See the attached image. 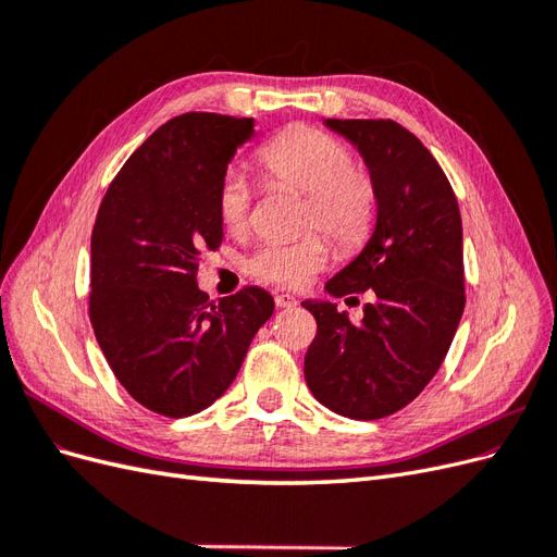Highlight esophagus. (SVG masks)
<instances>
[{"label": "esophagus", "instance_id": "obj_1", "mask_svg": "<svg viewBox=\"0 0 557 557\" xmlns=\"http://www.w3.org/2000/svg\"><path fill=\"white\" fill-rule=\"evenodd\" d=\"M274 301H276L278 309H293V307H297V297H293V295H276Z\"/></svg>", "mask_w": 557, "mask_h": 557}]
</instances>
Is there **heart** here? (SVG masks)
I'll return each mask as SVG.
<instances>
[{"mask_svg":"<svg viewBox=\"0 0 557 557\" xmlns=\"http://www.w3.org/2000/svg\"><path fill=\"white\" fill-rule=\"evenodd\" d=\"M260 164L269 178L290 183L307 193L305 227H320L332 234L336 244H360L374 218V185L367 174L352 170L350 150L330 134L313 127H293L267 141ZM250 183L232 166L221 178L215 211L230 232H244L250 223ZM327 264V244L320 237L297 242H269L246 262V269L267 283L283 288H299Z\"/></svg>","mask_w":557,"mask_h":557,"instance_id":"obj_1","label":"heart"}]
</instances>
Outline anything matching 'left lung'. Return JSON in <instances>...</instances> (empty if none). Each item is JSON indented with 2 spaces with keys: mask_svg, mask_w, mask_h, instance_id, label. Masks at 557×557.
<instances>
[{
  "mask_svg": "<svg viewBox=\"0 0 557 557\" xmlns=\"http://www.w3.org/2000/svg\"><path fill=\"white\" fill-rule=\"evenodd\" d=\"M323 125L356 146L376 195L372 237L325 290L376 299L360 323L334 301H301L318 323L305 376L330 411L376 420L423 393L450 348L465 311L462 221L442 166L409 129L336 117Z\"/></svg>",
  "mask_w": 557,
  "mask_h": 557,
  "instance_id": "left-lung-1",
  "label": "left lung"
}]
</instances>
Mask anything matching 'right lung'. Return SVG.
I'll return each instance as SVG.
<instances>
[{"mask_svg": "<svg viewBox=\"0 0 557 557\" xmlns=\"http://www.w3.org/2000/svg\"><path fill=\"white\" fill-rule=\"evenodd\" d=\"M252 117L183 113L117 172L90 242V323L115 379L141 407L193 416L223 397L274 313L262 288L209 301L199 252L223 242L218 185Z\"/></svg>", "mask_w": 557, "mask_h": 557, "instance_id": "1", "label": "right lung"}]
</instances>
